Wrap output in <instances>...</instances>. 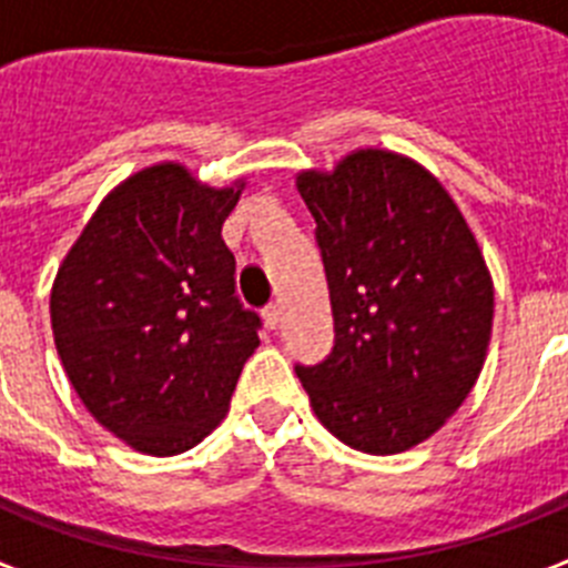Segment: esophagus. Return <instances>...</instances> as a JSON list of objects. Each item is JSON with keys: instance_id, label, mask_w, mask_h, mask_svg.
<instances>
[{"instance_id": "34e87169", "label": "esophagus", "mask_w": 568, "mask_h": 568, "mask_svg": "<svg viewBox=\"0 0 568 568\" xmlns=\"http://www.w3.org/2000/svg\"><path fill=\"white\" fill-rule=\"evenodd\" d=\"M264 324H267L270 329H278V324H281V307L278 304H270V307H264Z\"/></svg>"}]
</instances>
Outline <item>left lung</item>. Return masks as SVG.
Wrapping results in <instances>:
<instances>
[{
    "mask_svg": "<svg viewBox=\"0 0 568 568\" xmlns=\"http://www.w3.org/2000/svg\"><path fill=\"white\" fill-rule=\"evenodd\" d=\"M315 219L333 353L295 366L313 413L346 446L406 453L455 415L486 361L495 287L453 195L393 150L295 179Z\"/></svg>",
    "mask_w": 568,
    "mask_h": 568,
    "instance_id": "1",
    "label": "left lung"
}]
</instances>
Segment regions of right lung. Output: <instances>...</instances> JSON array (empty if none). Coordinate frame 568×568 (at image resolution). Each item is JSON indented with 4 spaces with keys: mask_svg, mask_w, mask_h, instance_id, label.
Listing matches in <instances>:
<instances>
[{
    "mask_svg": "<svg viewBox=\"0 0 568 568\" xmlns=\"http://www.w3.org/2000/svg\"><path fill=\"white\" fill-rule=\"evenodd\" d=\"M241 190L210 187L175 162L139 170L104 195L50 290L70 384L144 455L207 438L258 346L261 318L241 307L222 239Z\"/></svg>",
    "mask_w": 568,
    "mask_h": 568,
    "instance_id": "1",
    "label": "right lung"
}]
</instances>
